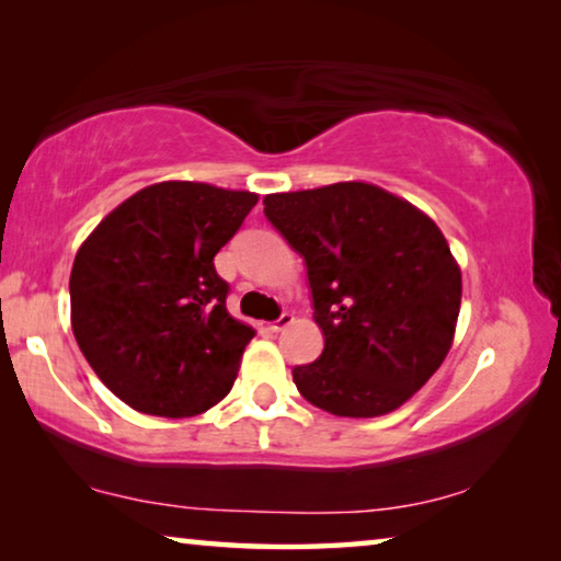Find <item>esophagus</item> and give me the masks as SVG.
Masks as SVG:
<instances>
[{
    "mask_svg": "<svg viewBox=\"0 0 561 561\" xmlns=\"http://www.w3.org/2000/svg\"><path fill=\"white\" fill-rule=\"evenodd\" d=\"M291 321H294V317L289 314V311H284V314H282V317H277V319H274V321H272V324H270V329H272V331H282V329H287V327L291 324Z\"/></svg>",
    "mask_w": 561,
    "mask_h": 561,
    "instance_id": "34e87169",
    "label": "esophagus"
}]
</instances>
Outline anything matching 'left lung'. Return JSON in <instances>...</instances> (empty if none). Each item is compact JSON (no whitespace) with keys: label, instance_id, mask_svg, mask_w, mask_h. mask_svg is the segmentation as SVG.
I'll return each mask as SVG.
<instances>
[{"label":"left lung","instance_id":"left-lung-1","mask_svg":"<svg viewBox=\"0 0 561 561\" xmlns=\"http://www.w3.org/2000/svg\"><path fill=\"white\" fill-rule=\"evenodd\" d=\"M264 215L307 264L324 351L294 366L321 411H396L438 371L460 314L462 279L428 215L368 183L264 197Z\"/></svg>","mask_w":561,"mask_h":561}]
</instances>
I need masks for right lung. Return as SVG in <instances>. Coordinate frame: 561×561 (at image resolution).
I'll return each instance as SVG.
<instances>
[{"label": "right lung", "instance_id": "add662e5", "mask_svg": "<svg viewBox=\"0 0 561 561\" xmlns=\"http://www.w3.org/2000/svg\"><path fill=\"white\" fill-rule=\"evenodd\" d=\"M257 195L168 180L121 203L71 270V327L93 371L123 403L160 417L220 403L254 329L227 314L215 254Z\"/></svg>", "mask_w": 561, "mask_h": 561}]
</instances>
